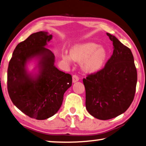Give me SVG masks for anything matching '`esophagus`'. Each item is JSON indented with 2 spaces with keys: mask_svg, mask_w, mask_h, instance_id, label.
I'll return each mask as SVG.
<instances>
[{
  "mask_svg": "<svg viewBox=\"0 0 146 146\" xmlns=\"http://www.w3.org/2000/svg\"><path fill=\"white\" fill-rule=\"evenodd\" d=\"M79 80V77L77 76V75H73V82L75 83L77 81H78Z\"/></svg>",
  "mask_w": 146,
  "mask_h": 146,
  "instance_id": "34e87169",
  "label": "esophagus"
}]
</instances>
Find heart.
Here are the masks:
<instances>
[{
  "label": "heart",
  "mask_w": 146,
  "mask_h": 146,
  "mask_svg": "<svg viewBox=\"0 0 146 146\" xmlns=\"http://www.w3.org/2000/svg\"><path fill=\"white\" fill-rule=\"evenodd\" d=\"M106 50L94 42H87L76 45L72 48L71 55H65L64 59L68 62L72 60L83 63V69L89 73H93L100 70L106 61Z\"/></svg>",
  "instance_id": "b5f03b06"
}]
</instances>
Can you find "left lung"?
Here are the masks:
<instances>
[{
  "label": "left lung",
  "instance_id": "8db88e82",
  "mask_svg": "<svg viewBox=\"0 0 146 146\" xmlns=\"http://www.w3.org/2000/svg\"><path fill=\"white\" fill-rule=\"evenodd\" d=\"M114 49L104 67L83 78L85 106L99 119L121 115L129 108L135 96L137 70L131 50L115 36L107 33Z\"/></svg>",
  "mask_w": 146,
  "mask_h": 146
}]
</instances>
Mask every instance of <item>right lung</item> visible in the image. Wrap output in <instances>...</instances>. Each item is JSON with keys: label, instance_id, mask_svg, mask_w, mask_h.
Returning a JSON list of instances; mask_svg holds the SVG:
<instances>
[{"label": "right lung", "instance_id": "1", "mask_svg": "<svg viewBox=\"0 0 146 146\" xmlns=\"http://www.w3.org/2000/svg\"><path fill=\"white\" fill-rule=\"evenodd\" d=\"M52 35H31L17 44L9 63L7 89L13 104L29 117L42 120L55 115L61 108L63 95L71 86L72 77L54 66L55 56L45 47ZM40 57V74L35 80L25 69L26 61Z\"/></svg>", "mask_w": 146, "mask_h": 146}]
</instances>
